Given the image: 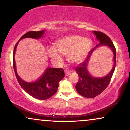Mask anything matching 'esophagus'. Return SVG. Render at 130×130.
<instances>
[{"instance_id":"1","label":"esophagus","mask_w":130,"mask_h":130,"mask_svg":"<svg viewBox=\"0 0 130 130\" xmlns=\"http://www.w3.org/2000/svg\"><path fill=\"white\" fill-rule=\"evenodd\" d=\"M71 72H72V71L69 70H66L65 71V75L66 76H69V74H70L71 73Z\"/></svg>"}]
</instances>
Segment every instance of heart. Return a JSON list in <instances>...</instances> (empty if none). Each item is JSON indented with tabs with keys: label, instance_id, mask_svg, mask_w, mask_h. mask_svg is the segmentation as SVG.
<instances>
[{
	"label": "heart",
	"instance_id": "b5f03b06",
	"mask_svg": "<svg viewBox=\"0 0 130 130\" xmlns=\"http://www.w3.org/2000/svg\"><path fill=\"white\" fill-rule=\"evenodd\" d=\"M92 42L89 38L77 35L61 37L55 42L54 47L47 48V52L51 61L58 64L63 60L61 54H67L70 63L78 64L87 56L92 48Z\"/></svg>",
	"mask_w": 130,
	"mask_h": 130
}]
</instances>
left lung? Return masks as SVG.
I'll list each match as a JSON object with an SVG mask.
<instances>
[{"label": "left lung", "mask_w": 130, "mask_h": 130, "mask_svg": "<svg viewBox=\"0 0 130 130\" xmlns=\"http://www.w3.org/2000/svg\"><path fill=\"white\" fill-rule=\"evenodd\" d=\"M96 40L99 42L95 48L89 53L88 56L82 63L75 69L79 76V80L76 85V89L80 95L86 98H94L102 93L108 86L112 77L116 63V51L111 39L104 33L93 31ZM107 46L113 53L114 64L111 70L107 75L104 77H95L90 74L87 66L90 57L93 51L99 46Z\"/></svg>", "instance_id": "1"}]
</instances>
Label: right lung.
I'll return each instance as SVG.
<instances>
[{
	"instance_id": "add662e5",
	"label": "right lung",
	"mask_w": 130,
	"mask_h": 130,
	"mask_svg": "<svg viewBox=\"0 0 130 130\" xmlns=\"http://www.w3.org/2000/svg\"><path fill=\"white\" fill-rule=\"evenodd\" d=\"M45 32L46 30H42L41 31L37 32L30 31L25 34L17 42L13 51V69L19 84L26 93L31 96L40 100L48 99L56 93L58 88L59 82L64 77L65 74L64 70L61 68L57 69L47 67L43 75L38 80L32 82H28L21 79L17 73L15 54L16 48L19 41L26 38L39 40L43 37Z\"/></svg>"
}]
</instances>
